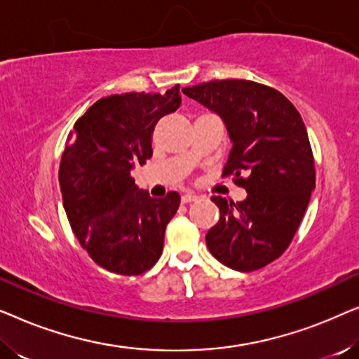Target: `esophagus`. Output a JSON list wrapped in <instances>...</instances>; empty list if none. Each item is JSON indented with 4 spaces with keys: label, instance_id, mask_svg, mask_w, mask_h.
<instances>
[{
    "label": "esophagus",
    "instance_id": "obj_1",
    "mask_svg": "<svg viewBox=\"0 0 359 359\" xmlns=\"http://www.w3.org/2000/svg\"><path fill=\"white\" fill-rule=\"evenodd\" d=\"M194 201H198V196L194 193H186L181 196V203L183 204H189V203H194Z\"/></svg>",
    "mask_w": 359,
    "mask_h": 359
}]
</instances>
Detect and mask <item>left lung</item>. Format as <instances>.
<instances>
[{"label": "left lung", "instance_id": "obj_1", "mask_svg": "<svg viewBox=\"0 0 359 359\" xmlns=\"http://www.w3.org/2000/svg\"><path fill=\"white\" fill-rule=\"evenodd\" d=\"M222 117L232 140L222 176L247 191L233 203L212 196L219 222L205 235L225 266L255 271L286 252L316 188V163L299 111L274 88L250 80H214L183 88Z\"/></svg>", "mask_w": 359, "mask_h": 359}]
</instances>
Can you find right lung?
Returning <instances> with one entry per match:
<instances>
[{
  "instance_id": "1",
  "label": "right lung",
  "mask_w": 359,
  "mask_h": 359,
  "mask_svg": "<svg viewBox=\"0 0 359 359\" xmlns=\"http://www.w3.org/2000/svg\"><path fill=\"white\" fill-rule=\"evenodd\" d=\"M180 104L178 85L165 95L101 97L68 134L58 170L63 208L78 242L107 271L137 276L161 257L181 198L170 191L154 199L137 188L130 170L150 158L156 122Z\"/></svg>"
}]
</instances>
